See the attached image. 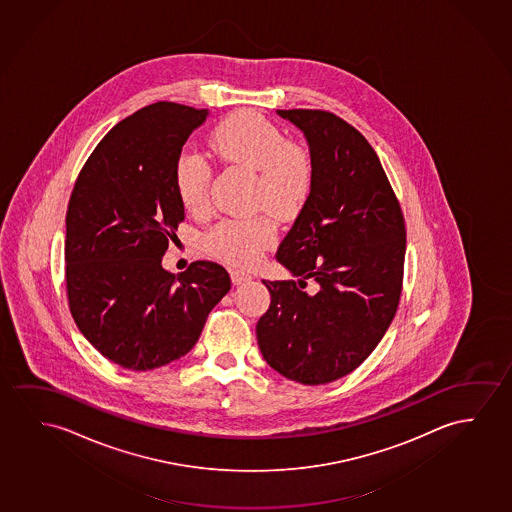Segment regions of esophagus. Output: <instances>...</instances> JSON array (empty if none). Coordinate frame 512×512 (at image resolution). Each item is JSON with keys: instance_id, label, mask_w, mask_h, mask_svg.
<instances>
[{"instance_id": "esophagus-1", "label": "esophagus", "mask_w": 512, "mask_h": 512, "mask_svg": "<svg viewBox=\"0 0 512 512\" xmlns=\"http://www.w3.org/2000/svg\"><path fill=\"white\" fill-rule=\"evenodd\" d=\"M230 278H232L234 285H241V283L250 282L253 276L246 273V271H241V269H234V271H230Z\"/></svg>"}]
</instances>
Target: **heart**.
Here are the masks:
<instances>
[{
    "label": "heart",
    "instance_id": "1",
    "mask_svg": "<svg viewBox=\"0 0 512 512\" xmlns=\"http://www.w3.org/2000/svg\"><path fill=\"white\" fill-rule=\"evenodd\" d=\"M209 149L222 162L257 172L252 204L289 218L303 208L312 192L315 163L304 144L285 139L282 130L253 111H237L209 135ZM181 206L193 215L209 206L211 169L193 151L179 153L172 169ZM276 223L269 215L225 218L204 239L208 253L234 266H253L275 243Z\"/></svg>",
    "mask_w": 512,
    "mask_h": 512
}]
</instances>
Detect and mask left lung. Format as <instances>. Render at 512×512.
<instances>
[{
  "label": "left lung",
  "instance_id": "1",
  "mask_svg": "<svg viewBox=\"0 0 512 512\" xmlns=\"http://www.w3.org/2000/svg\"><path fill=\"white\" fill-rule=\"evenodd\" d=\"M278 114L306 135L315 179L276 252L301 280H262L271 304L257 324V341L283 377L320 386L356 370L391 326L407 229L386 171L359 130L320 109ZM310 277L320 285L317 295L302 290Z\"/></svg>",
  "mask_w": 512,
  "mask_h": 512
}]
</instances>
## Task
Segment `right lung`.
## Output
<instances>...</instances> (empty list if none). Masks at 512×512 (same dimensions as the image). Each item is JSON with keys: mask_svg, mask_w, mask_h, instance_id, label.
<instances>
[{"mask_svg": "<svg viewBox=\"0 0 512 512\" xmlns=\"http://www.w3.org/2000/svg\"><path fill=\"white\" fill-rule=\"evenodd\" d=\"M206 116L174 102L142 107L98 142L68 200V308L86 340L128 370L188 354L230 290L229 273L211 260L178 275L162 267L185 218L174 162Z\"/></svg>", "mask_w": 512, "mask_h": 512, "instance_id": "right-lung-1", "label": "right lung"}]
</instances>
